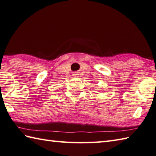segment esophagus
<instances>
[{"instance_id":"esophagus-1","label":"esophagus","mask_w":156,"mask_h":156,"mask_svg":"<svg viewBox=\"0 0 156 156\" xmlns=\"http://www.w3.org/2000/svg\"><path fill=\"white\" fill-rule=\"evenodd\" d=\"M74 76H76V75H77V74H74Z\"/></svg>"}]
</instances>
